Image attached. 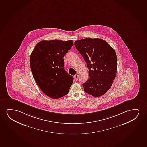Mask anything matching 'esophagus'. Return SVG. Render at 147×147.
<instances>
[{
	"instance_id": "34e87169",
	"label": "esophagus",
	"mask_w": 147,
	"mask_h": 147,
	"mask_svg": "<svg viewBox=\"0 0 147 147\" xmlns=\"http://www.w3.org/2000/svg\"><path fill=\"white\" fill-rule=\"evenodd\" d=\"M78 75L77 74H76L74 76V78L75 79V80H77L78 79Z\"/></svg>"
}]
</instances>
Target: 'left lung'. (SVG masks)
Returning <instances> with one entry per match:
<instances>
[{
    "label": "left lung",
    "mask_w": 147,
    "mask_h": 147,
    "mask_svg": "<svg viewBox=\"0 0 147 147\" xmlns=\"http://www.w3.org/2000/svg\"><path fill=\"white\" fill-rule=\"evenodd\" d=\"M74 45L89 69V78L82 85L84 91L95 97L103 95L111 87L116 75L114 49L100 38L76 40Z\"/></svg>",
    "instance_id": "obj_1"
}]
</instances>
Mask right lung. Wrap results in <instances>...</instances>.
<instances>
[{"label": "right lung", "instance_id": "right-lung-1", "mask_svg": "<svg viewBox=\"0 0 147 147\" xmlns=\"http://www.w3.org/2000/svg\"><path fill=\"white\" fill-rule=\"evenodd\" d=\"M73 46L72 40H42L31 54L33 78L41 91L52 99L67 95L72 84L73 77L65 70L63 57Z\"/></svg>", "mask_w": 147, "mask_h": 147}]
</instances>
